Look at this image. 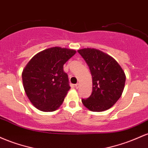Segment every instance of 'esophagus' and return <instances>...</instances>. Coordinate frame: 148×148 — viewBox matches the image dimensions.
Segmentation results:
<instances>
[{"mask_svg":"<svg viewBox=\"0 0 148 148\" xmlns=\"http://www.w3.org/2000/svg\"><path fill=\"white\" fill-rule=\"evenodd\" d=\"M75 87L76 89H78L79 87V83H77V84H75Z\"/></svg>","mask_w":148,"mask_h":148,"instance_id":"esophagus-1","label":"esophagus"}]
</instances>
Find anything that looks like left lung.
<instances>
[{
  "mask_svg": "<svg viewBox=\"0 0 148 148\" xmlns=\"http://www.w3.org/2000/svg\"><path fill=\"white\" fill-rule=\"evenodd\" d=\"M92 76V93L83 105L93 112H102L110 108L122 96L126 81L123 69L112 56L99 49H79Z\"/></svg>",
  "mask_w": 148,
  "mask_h": 148,
  "instance_id": "obj_1",
  "label": "left lung"
}]
</instances>
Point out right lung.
<instances>
[{
    "label": "right lung",
    "instance_id": "right-lung-1",
    "mask_svg": "<svg viewBox=\"0 0 148 148\" xmlns=\"http://www.w3.org/2000/svg\"><path fill=\"white\" fill-rule=\"evenodd\" d=\"M75 50L59 47L38 53L23 70L22 82L31 103L43 112H52L64 102L70 87L64 64Z\"/></svg>",
    "mask_w": 148,
    "mask_h": 148
}]
</instances>
